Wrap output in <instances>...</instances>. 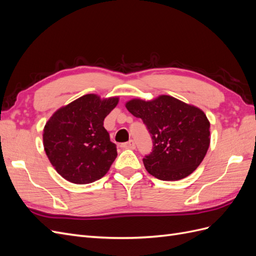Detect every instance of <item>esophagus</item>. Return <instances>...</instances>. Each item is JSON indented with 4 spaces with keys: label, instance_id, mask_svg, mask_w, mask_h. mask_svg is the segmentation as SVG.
<instances>
[{
    "label": "esophagus",
    "instance_id": "esophagus-1",
    "mask_svg": "<svg viewBox=\"0 0 256 256\" xmlns=\"http://www.w3.org/2000/svg\"><path fill=\"white\" fill-rule=\"evenodd\" d=\"M120 146L122 147V148L134 150V148H136V143H134V140H130V141L126 142V143H122Z\"/></svg>",
    "mask_w": 256,
    "mask_h": 256
}]
</instances>
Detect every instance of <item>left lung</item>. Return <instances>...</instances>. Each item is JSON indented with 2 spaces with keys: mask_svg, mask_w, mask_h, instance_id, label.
Masks as SVG:
<instances>
[{
  "mask_svg": "<svg viewBox=\"0 0 256 256\" xmlns=\"http://www.w3.org/2000/svg\"><path fill=\"white\" fill-rule=\"evenodd\" d=\"M126 108L152 136V150L143 158L147 172L161 180H180L196 171L210 143V124L202 110L166 95L132 99Z\"/></svg>",
  "mask_w": 256,
  "mask_h": 256,
  "instance_id": "left-lung-1",
  "label": "left lung"
}]
</instances>
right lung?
Segmentation results:
<instances>
[{"mask_svg": "<svg viewBox=\"0 0 256 256\" xmlns=\"http://www.w3.org/2000/svg\"><path fill=\"white\" fill-rule=\"evenodd\" d=\"M118 102L88 94L54 113L44 128V152L56 172L72 184L104 177L118 156L104 120Z\"/></svg>", "mask_w": 256, "mask_h": 256, "instance_id": "1", "label": "right lung"}]
</instances>
